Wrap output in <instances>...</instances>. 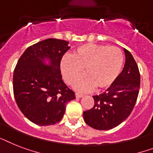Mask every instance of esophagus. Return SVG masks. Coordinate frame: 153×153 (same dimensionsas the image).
Masks as SVG:
<instances>
[{"mask_svg":"<svg viewBox=\"0 0 153 153\" xmlns=\"http://www.w3.org/2000/svg\"><path fill=\"white\" fill-rule=\"evenodd\" d=\"M83 97L82 94H78V93H76V94H75V97L76 98H81V97Z\"/></svg>","mask_w":153,"mask_h":153,"instance_id":"1","label":"esophagus"}]
</instances>
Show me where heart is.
<instances>
[{
    "label": "heart",
    "mask_w": 153,
    "mask_h": 153,
    "mask_svg": "<svg viewBox=\"0 0 153 153\" xmlns=\"http://www.w3.org/2000/svg\"><path fill=\"white\" fill-rule=\"evenodd\" d=\"M123 61V54L117 47L87 43L75 48L71 56L62 58L60 71L66 82L72 85L83 69L85 74L74 85L77 91L89 92L94 87L102 90L117 79Z\"/></svg>",
    "instance_id": "1"
}]
</instances>
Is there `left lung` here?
<instances>
[{"instance_id": "1", "label": "left lung", "mask_w": 153, "mask_h": 153, "mask_svg": "<svg viewBox=\"0 0 153 153\" xmlns=\"http://www.w3.org/2000/svg\"><path fill=\"white\" fill-rule=\"evenodd\" d=\"M126 62L112 85L100 95L93 96L94 106L83 112L85 123L96 130H108L128 118L137 101L140 73L132 54L124 48Z\"/></svg>"}]
</instances>
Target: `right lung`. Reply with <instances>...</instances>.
I'll return each instance as SVG.
<instances>
[{
	"label": "right lung",
	"instance_id": "add662e5",
	"mask_svg": "<svg viewBox=\"0 0 153 153\" xmlns=\"http://www.w3.org/2000/svg\"><path fill=\"white\" fill-rule=\"evenodd\" d=\"M68 42L48 38L33 45L21 56L13 74L16 104L33 123L49 126L64 117L74 93L62 79L60 61L70 48Z\"/></svg>",
	"mask_w": 153,
	"mask_h": 153
}]
</instances>
